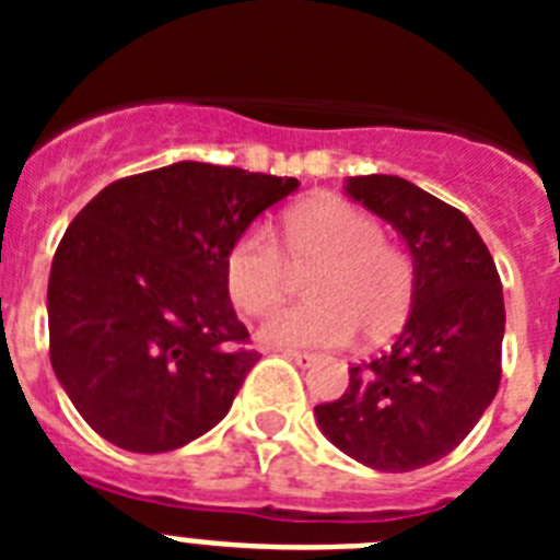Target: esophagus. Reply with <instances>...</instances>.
Instances as JSON below:
<instances>
[{
  "instance_id": "1",
  "label": "esophagus",
  "mask_w": 560,
  "mask_h": 560,
  "mask_svg": "<svg viewBox=\"0 0 560 560\" xmlns=\"http://www.w3.org/2000/svg\"><path fill=\"white\" fill-rule=\"evenodd\" d=\"M280 353H283L285 359L296 361L300 368H311V364H316V361H319V355H316V353H305V350H280Z\"/></svg>"
}]
</instances>
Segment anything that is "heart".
<instances>
[{
  "label": "heart",
  "instance_id": "obj_1",
  "mask_svg": "<svg viewBox=\"0 0 560 560\" xmlns=\"http://www.w3.org/2000/svg\"><path fill=\"white\" fill-rule=\"evenodd\" d=\"M283 252L266 226H252L232 244L224 264L226 291L246 314L283 303L291 269L308 271L311 303L275 311L257 336L275 348H336L359 330L378 341L393 334L415 294V269L398 246L384 241L370 212L336 196L294 207L280 232Z\"/></svg>",
  "mask_w": 560,
  "mask_h": 560
}]
</instances>
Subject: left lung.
Masks as SVG:
<instances>
[{
	"instance_id": "left-lung-1",
	"label": "left lung",
	"mask_w": 560,
	"mask_h": 560,
	"mask_svg": "<svg viewBox=\"0 0 560 560\" xmlns=\"http://www.w3.org/2000/svg\"><path fill=\"white\" fill-rule=\"evenodd\" d=\"M348 196L395 226L415 257L412 314L384 355L350 368L314 409L339 452L375 471H415L468 438L502 378L504 300L479 232L400 176H353Z\"/></svg>"
}]
</instances>
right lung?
Here are the masks:
<instances>
[{"instance_id": "right-lung-1", "label": "right lung", "mask_w": 560, "mask_h": 560, "mask_svg": "<svg viewBox=\"0 0 560 560\" xmlns=\"http://www.w3.org/2000/svg\"><path fill=\"white\" fill-rule=\"evenodd\" d=\"M291 176L176 162L103 187L49 271V361L114 446L160 454L210 432L260 359L224 264Z\"/></svg>"}]
</instances>
